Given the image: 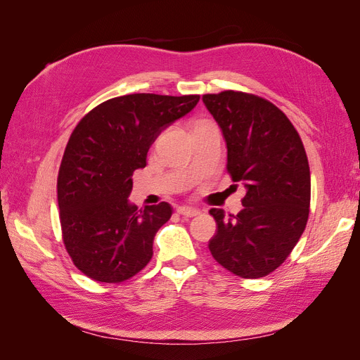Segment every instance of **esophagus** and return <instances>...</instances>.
<instances>
[{"label":"esophagus","instance_id":"esophagus-1","mask_svg":"<svg viewBox=\"0 0 360 360\" xmlns=\"http://www.w3.org/2000/svg\"><path fill=\"white\" fill-rule=\"evenodd\" d=\"M179 214L184 216V217H193L198 216L201 212L198 209H193V207H179Z\"/></svg>","mask_w":360,"mask_h":360}]
</instances>
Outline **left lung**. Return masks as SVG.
Returning a JSON list of instances; mask_svg holds the SVG:
<instances>
[{
	"mask_svg": "<svg viewBox=\"0 0 360 360\" xmlns=\"http://www.w3.org/2000/svg\"><path fill=\"white\" fill-rule=\"evenodd\" d=\"M202 102L222 130L228 172L246 188L236 216L210 210L217 231L209 249L231 274L263 278L284 263L307 226V151L287 115L263 97L226 90L204 94Z\"/></svg>",
	"mask_w": 360,
	"mask_h": 360,
	"instance_id": "left-lung-1",
	"label": "left lung"
}]
</instances>
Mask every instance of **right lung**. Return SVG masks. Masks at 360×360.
Here are the masks:
<instances>
[{
    "label": "right lung",
    "mask_w": 360,
    "mask_h": 360,
    "mask_svg": "<svg viewBox=\"0 0 360 360\" xmlns=\"http://www.w3.org/2000/svg\"><path fill=\"white\" fill-rule=\"evenodd\" d=\"M198 94L136 93L114 97L86 114L70 135L58 171L63 242L84 275L118 284L153 257V240L168 222V202L130 204L132 176L147 165L151 144L191 112Z\"/></svg>",
    "instance_id": "add662e5"
}]
</instances>
